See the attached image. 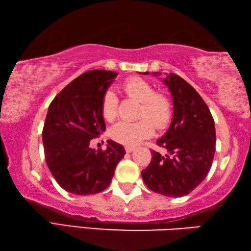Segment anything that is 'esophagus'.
I'll list each match as a JSON object with an SVG mask.
<instances>
[{
    "mask_svg": "<svg viewBox=\"0 0 251 251\" xmlns=\"http://www.w3.org/2000/svg\"><path fill=\"white\" fill-rule=\"evenodd\" d=\"M125 149H126V153H131V152H132V151L134 150L135 148H134V147H126Z\"/></svg>",
    "mask_w": 251,
    "mask_h": 251,
    "instance_id": "34e87169",
    "label": "esophagus"
}]
</instances>
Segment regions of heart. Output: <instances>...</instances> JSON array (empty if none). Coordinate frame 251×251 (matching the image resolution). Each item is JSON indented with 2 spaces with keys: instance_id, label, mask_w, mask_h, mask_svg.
Wrapping results in <instances>:
<instances>
[{
  "instance_id": "heart-1",
  "label": "heart",
  "mask_w": 251,
  "mask_h": 251,
  "mask_svg": "<svg viewBox=\"0 0 251 251\" xmlns=\"http://www.w3.org/2000/svg\"><path fill=\"white\" fill-rule=\"evenodd\" d=\"M125 94L141 102L137 122H119L110 130V137L126 147L137 146L151 137L157 129H163L172 119V102L162 92H155L151 83L139 77H132L122 85ZM101 114L104 120L113 121L118 114V98L112 91L104 92L101 99Z\"/></svg>"
}]
</instances>
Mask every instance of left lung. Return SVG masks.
Listing matches in <instances>:
<instances>
[{
  "label": "left lung",
  "instance_id": "8db88e82",
  "mask_svg": "<svg viewBox=\"0 0 251 251\" xmlns=\"http://www.w3.org/2000/svg\"><path fill=\"white\" fill-rule=\"evenodd\" d=\"M163 82L172 95L173 118L156 144L166 154L152 151L150 164L141 174L151 191L182 197L207 176L216 150V132L209 108L190 83L175 74L166 75Z\"/></svg>",
  "mask_w": 251,
  "mask_h": 251
}]
</instances>
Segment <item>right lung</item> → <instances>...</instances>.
<instances>
[{
  "label": "right lung",
  "mask_w": 251,
  "mask_h": 251,
  "mask_svg": "<svg viewBox=\"0 0 251 251\" xmlns=\"http://www.w3.org/2000/svg\"><path fill=\"white\" fill-rule=\"evenodd\" d=\"M117 73L90 70L68 83L48 107L43 129L45 160L56 182L76 195L102 192L126 154L121 144L108 140L104 151L90 140L105 130L101 99Z\"/></svg>",
  "instance_id": "right-lung-1"
}]
</instances>
